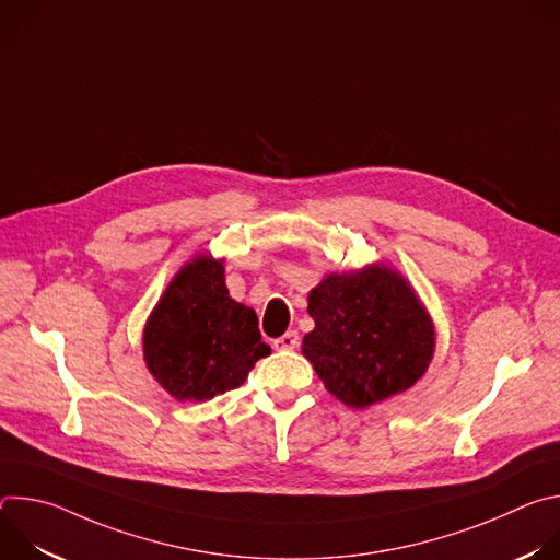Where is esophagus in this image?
<instances>
[{
	"label": "esophagus",
	"instance_id": "esophagus-1",
	"mask_svg": "<svg viewBox=\"0 0 560 560\" xmlns=\"http://www.w3.org/2000/svg\"><path fill=\"white\" fill-rule=\"evenodd\" d=\"M299 332L296 330H290V332H285L283 337H279V339H275L272 341V346H275V350H292V348H296L299 346Z\"/></svg>",
	"mask_w": 560,
	"mask_h": 560
}]
</instances>
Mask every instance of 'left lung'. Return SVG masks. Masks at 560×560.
<instances>
[{
  "mask_svg": "<svg viewBox=\"0 0 560 560\" xmlns=\"http://www.w3.org/2000/svg\"><path fill=\"white\" fill-rule=\"evenodd\" d=\"M303 354L341 404L363 410L410 389L434 354V326L412 285L372 264L328 275L307 294Z\"/></svg>",
  "mask_w": 560,
  "mask_h": 560,
  "instance_id": "left-lung-1",
  "label": "left lung"
}]
</instances>
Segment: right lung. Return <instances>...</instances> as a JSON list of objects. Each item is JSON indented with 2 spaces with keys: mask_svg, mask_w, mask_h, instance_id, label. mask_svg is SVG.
I'll return each instance as SVG.
<instances>
[{
  "mask_svg": "<svg viewBox=\"0 0 560 560\" xmlns=\"http://www.w3.org/2000/svg\"><path fill=\"white\" fill-rule=\"evenodd\" d=\"M268 354L255 310L230 299L223 261L210 255L177 272L143 328L145 365L177 401H208L238 387Z\"/></svg>",
  "mask_w": 560,
  "mask_h": 560,
  "instance_id": "right-lung-1",
  "label": "right lung"
}]
</instances>
